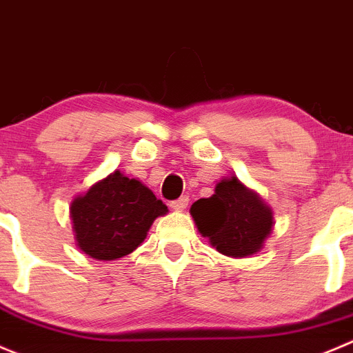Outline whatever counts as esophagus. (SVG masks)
<instances>
[{"mask_svg":"<svg viewBox=\"0 0 353 353\" xmlns=\"http://www.w3.org/2000/svg\"><path fill=\"white\" fill-rule=\"evenodd\" d=\"M188 201H190V198H188L186 194H184V196H181L179 200H174L172 203H170V207H172L174 210L181 212V210H184V208L188 207Z\"/></svg>","mask_w":353,"mask_h":353,"instance_id":"obj_1","label":"esophagus"}]
</instances>
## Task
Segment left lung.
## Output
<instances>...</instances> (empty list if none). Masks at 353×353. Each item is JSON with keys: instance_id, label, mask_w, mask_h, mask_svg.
Instances as JSON below:
<instances>
[{"instance_id": "obj_1", "label": "left lung", "mask_w": 353, "mask_h": 353, "mask_svg": "<svg viewBox=\"0 0 353 353\" xmlns=\"http://www.w3.org/2000/svg\"><path fill=\"white\" fill-rule=\"evenodd\" d=\"M190 214L200 234L234 259L259 253L274 228L272 208L236 176L219 181L214 194L194 201Z\"/></svg>"}]
</instances>
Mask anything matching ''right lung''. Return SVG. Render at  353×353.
Returning <instances> with one entry per match:
<instances>
[{"instance_id": "add662e5", "label": "right lung", "mask_w": 353, "mask_h": 353, "mask_svg": "<svg viewBox=\"0 0 353 353\" xmlns=\"http://www.w3.org/2000/svg\"><path fill=\"white\" fill-rule=\"evenodd\" d=\"M167 212L141 181L114 170L72 200L75 245L91 259H122L145 241L153 221Z\"/></svg>"}]
</instances>
